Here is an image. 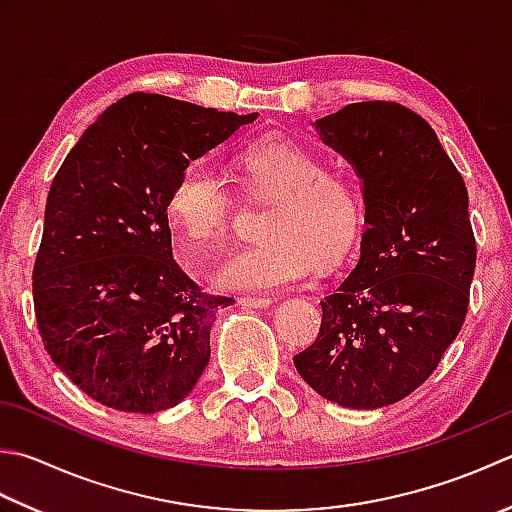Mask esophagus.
Returning a JSON list of instances; mask_svg holds the SVG:
<instances>
[{"label": "esophagus", "mask_w": 512, "mask_h": 512, "mask_svg": "<svg viewBox=\"0 0 512 512\" xmlns=\"http://www.w3.org/2000/svg\"><path fill=\"white\" fill-rule=\"evenodd\" d=\"M239 304L250 306V308H266L273 304V299L268 295H246V297H239Z\"/></svg>", "instance_id": "esophagus-1"}]
</instances>
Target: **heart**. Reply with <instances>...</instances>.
I'll use <instances>...</instances> for the list:
<instances>
[{"label": "heart", "mask_w": 512, "mask_h": 512, "mask_svg": "<svg viewBox=\"0 0 512 512\" xmlns=\"http://www.w3.org/2000/svg\"><path fill=\"white\" fill-rule=\"evenodd\" d=\"M257 199L275 202L268 239L239 250L213 275L219 290H270L306 277L319 262L335 266L364 233V195L348 175L330 173L313 150L288 137H264L237 155ZM168 217L188 250L222 246L235 219V197L208 164H188L168 195Z\"/></svg>", "instance_id": "obj_1"}]
</instances>
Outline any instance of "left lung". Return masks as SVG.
I'll list each match as a JSON object with an SVG mask.
<instances>
[{
    "label": "left lung",
    "mask_w": 512,
    "mask_h": 512,
    "mask_svg": "<svg viewBox=\"0 0 512 512\" xmlns=\"http://www.w3.org/2000/svg\"><path fill=\"white\" fill-rule=\"evenodd\" d=\"M315 128L364 182L366 230L293 362L328 402L390 406L433 375L466 319L477 259L468 190L435 130L402 104H348Z\"/></svg>",
    "instance_id": "obj_1"
}]
</instances>
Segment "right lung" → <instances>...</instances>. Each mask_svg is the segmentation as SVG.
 I'll list each match as a JSON object with an SVG mask.
<instances>
[{
	"label": "right lung",
	"mask_w": 512,
	"mask_h": 512,
	"mask_svg": "<svg viewBox=\"0 0 512 512\" xmlns=\"http://www.w3.org/2000/svg\"><path fill=\"white\" fill-rule=\"evenodd\" d=\"M257 113L133 93L90 124L50 184L33 268L35 317L57 368L124 413L193 390L230 297L202 293L173 259L168 195L179 173Z\"/></svg>",
	"instance_id": "add662e5"
}]
</instances>
